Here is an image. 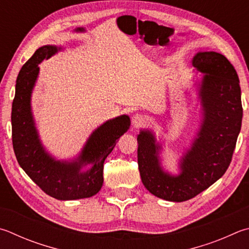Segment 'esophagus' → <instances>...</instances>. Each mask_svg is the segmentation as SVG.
I'll return each mask as SVG.
<instances>
[{"instance_id":"esophagus-1","label":"esophagus","mask_w":249,"mask_h":249,"mask_svg":"<svg viewBox=\"0 0 249 249\" xmlns=\"http://www.w3.org/2000/svg\"><path fill=\"white\" fill-rule=\"evenodd\" d=\"M132 123L135 126V127H140V126H142L147 123L146 121V117L142 116V114H134L132 117Z\"/></svg>"}]
</instances>
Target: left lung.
I'll return each mask as SVG.
<instances>
[{
  "instance_id": "8db88e82",
  "label": "left lung",
  "mask_w": 249,
  "mask_h": 249,
  "mask_svg": "<svg viewBox=\"0 0 249 249\" xmlns=\"http://www.w3.org/2000/svg\"><path fill=\"white\" fill-rule=\"evenodd\" d=\"M193 66L203 74L196 83L201 120L191 147L178 161L173 175L161 163V143L151 130L137 136L138 168L142 184L161 199L182 202L192 199L215 183L228 170L241 132L243 107L236 71L222 54L198 52Z\"/></svg>"
}]
</instances>
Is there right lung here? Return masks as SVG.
I'll return each instance as SVG.
<instances>
[{
	"label": "right lung",
	"mask_w": 249,
	"mask_h": 249,
	"mask_svg": "<svg viewBox=\"0 0 249 249\" xmlns=\"http://www.w3.org/2000/svg\"><path fill=\"white\" fill-rule=\"evenodd\" d=\"M61 50L62 47L51 44L43 46L21 67L12 106V139L20 168L44 193L58 200H75L89 198L100 191L103 163L117 139L128 130L130 119L121 115L99 126L73 160H57L50 155L36 127L31 94L39 76L38 65Z\"/></svg>",
	"instance_id": "right-lung-1"
}]
</instances>
